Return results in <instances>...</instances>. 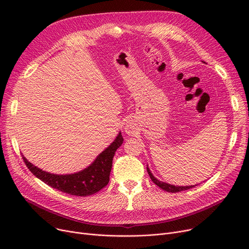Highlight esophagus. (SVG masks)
Returning a JSON list of instances; mask_svg holds the SVG:
<instances>
[{"label":"esophagus","mask_w":249,"mask_h":249,"mask_svg":"<svg viewBox=\"0 0 249 249\" xmlns=\"http://www.w3.org/2000/svg\"><path fill=\"white\" fill-rule=\"evenodd\" d=\"M134 130H135L134 125L131 124V123H128V124L126 125V127H125V131H126L128 134H132V133L134 132Z\"/></svg>","instance_id":"1"}]
</instances>
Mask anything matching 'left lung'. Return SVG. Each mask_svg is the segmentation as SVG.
<instances>
[{
	"mask_svg": "<svg viewBox=\"0 0 249 249\" xmlns=\"http://www.w3.org/2000/svg\"><path fill=\"white\" fill-rule=\"evenodd\" d=\"M147 173L151 178V180L154 182V184L160 187V189H162L163 191L165 192H168V193H178V192H181V191H186V190H190L192 188H194L195 186H187V187H179V186H174V185H171V184H167V182H164V181H160L159 180L156 178H154V176L151 174V172L149 171V168L147 167Z\"/></svg>",
	"mask_w": 249,
	"mask_h": 249,
	"instance_id": "1",
	"label": "left lung"
}]
</instances>
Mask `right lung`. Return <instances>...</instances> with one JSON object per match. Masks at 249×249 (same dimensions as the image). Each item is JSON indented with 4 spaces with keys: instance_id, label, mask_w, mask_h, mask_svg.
Listing matches in <instances>:
<instances>
[{
    "instance_id": "add662e5",
    "label": "right lung",
    "mask_w": 249,
    "mask_h": 249,
    "mask_svg": "<svg viewBox=\"0 0 249 249\" xmlns=\"http://www.w3.org/2000/svg\"><path fill=\"white\" fill-rule=\"evenodd\" d=\"M122 143L123 137L120 132L113 143H111V145L98 155L93 163L83 171L71 175L46 173L29 162L24 158V155H22V159L29 171L46 185L72 196L87 197V196L96 194L108 185L113 158L116 150L122 145Z\"/></svg>"
}]
</instances>
